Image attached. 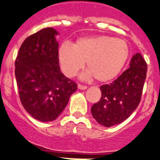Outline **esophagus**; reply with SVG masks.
<instances>
[{
  "label": "esophagus",
  "instance_id": "esophagus-1",
  "mask_svg": "<svg viewBox=\"0 0 160 160\" xmlns=\"http://www.w3.org/2000/svg\"><path fill=\"white\" fill-rule=\"evenodd\" d=\"M78 89H80V90H85V89H87V88H88V87L85 86V85L78 84Z\"/></svg>",
  "mask_w": 160,
  "mask_h": 160
}]
</instances>
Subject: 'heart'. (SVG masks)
I'll list each match as a JSON object with an SVG mask.
<instances>
[{
	"mask_svg": "<svg viewBox=\"0 0 160 160\" xmlns=\"http://www.w3.org/2000/svg\"><path fill=\"white\" fill-rule=\"evenodd\" d=\"M130 54L124 39L109 35L80 38L73 45L64 42L58 48V60L63 73L75 76L87 62L88 70L82 78L95 77L98 82L111 81L123 68Z\"/></svg>",
	"mask_w": 160,
	"mask_h": 160,
	"instance_id": "1",
	"label": "heart"
}]
</instances>
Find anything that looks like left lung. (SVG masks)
I'll return each mask as SVG.
<instances>
[{"mask_svg": "<svg viewBox=\"0 0 160 160\" xmlns=\"http://www.w3.org/2000/svg\"><path fill=\"white\" fill-rule=\"evenodd\" d=\"M147 64L140 53L130 68L110 84L100 87L102 98L91 109L93 118L106 127L121 123L137 108L146 78Z\"/></svg>", "mask_w": 160, "mask_h": 160, "instance_id": "obj_1", "label": "left lung"}]
</instances>
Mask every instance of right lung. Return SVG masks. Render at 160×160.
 <instances>
[{
  "label": "right lung",
  "mask_w": 160,
  "mask_h": 160,
  "mask_svg": "<svg viewBox=\"0 0 160 160\" xmlns=\"http://www.w3.org/2000/svg\"><path fill=\"white\" fill-rule=\"evenodd\" d=\"M57 34L53 28L33 34L23 42L15 59L20 102L30 116L43 122L58 118L78 88L60 71Z\"/></svg>",
  "instance_id": "1"
}]
</instances>
